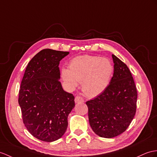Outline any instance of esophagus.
<instances>
[{
	"label": "esophagus",
	"instance_id": "obj_1",
	"mask_svg": "<svg viewBox=\"0 0 157 157\" xmlns=\"http://www.w3.org/2000/svg\"><path fill=\"white\" fill-rule=\"evenodd\" d=\"M75 103H81L84 102V100L82 97L79 96H76L75 98Z\"/></svg>",
	"mask_w": 157,
	"mask_h": 157
}]
</instances>
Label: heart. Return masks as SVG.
I'll list each match as a JSON object with an SVG mask.
<instances>
[{
  "label": "heart",
  "mask_w": 157,
  "mask_h": 157,
  "mask_svg": "<svg viewBox=\"0 0 157 157\" xmlns=\"http://www.w3.org/2000/svg\"><path fill=\"white\" fill-rule=\"evenodd\" d=\"M113 71V64L109 59L82 55L72 59L68 70L63 69L62 76L70 89H75L78 82H82L85 94L94 97L102 94L109 86Z\"/></svg>",
  "instance_id": "heart-1"
}]
</instances>
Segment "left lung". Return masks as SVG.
<instances>
[{
  "instance_id": "1",
  "label": "left lung",
  "mask_w": 157,
  "mask_h": 157,
  "mask_svg": "<svg viewBox=\"0 0 157 157\" xmlns=\"http://www.w3.org/2000/svg\"><path fill=\"white\" fill-rule=\"evenodd\" d=\"M114 74L102 94L86 102L90 127L103 138H113L126 131L136 113L137 92L128 67L112 55Z\"/></svg>"
}]
</instances>
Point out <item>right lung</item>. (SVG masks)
I'll return each instance as SVG.
<instances>
[{
	"mask_svg": "<svg viewBox=\"0 0 157 157\" xmlns=\"http://www.w3.org/2000/svg\"><path fill=\"white\" fill-rule=\"evenodd\" d=\"M69 52L43 49L29 63L19 90L22 120L31 135L53 142L66 132L75 97L63 89L59 63Z\"/></svg>",
	"mask_w": 157,
	"mask_h": 157,
	"instance_id": "1",
	"label": "right lung"
}]
</instances>
